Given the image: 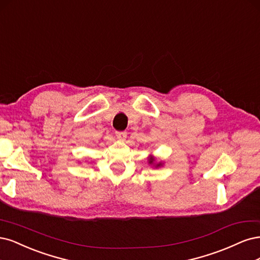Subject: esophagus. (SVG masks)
Segmentation results:
<instances>
[{
  "mask_svg": "<svg viewBox=\"0 0 260 260\" xmlns=\"http://www.w3.org/2000/svg\"><path fill=\"white\" fill-rule=\"evenodd\" d=\"M115 136L119 139H124L125 137H126V132H116Z\"/></svg>",
  "mask_w": 260,
  "mask_h": 260,
  "instance_id": "1",
  "label": "esophagus"
}]
</instances>
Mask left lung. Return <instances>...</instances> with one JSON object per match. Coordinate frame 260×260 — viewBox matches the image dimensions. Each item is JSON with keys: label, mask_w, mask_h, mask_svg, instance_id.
<instances>
[{"label": "left lung", "mask_w": 260, "mask_h": 260, "mask_svg": "<svg viewBox=\"0 0 260 260\" xmlns=\"http://www.w3.org/2000/svg\"><path fill=\"white\" fill-rule=\"evenodd\" d=\"M153 161H154V158H153V157H150V160H149V163H152ZM160 165H161V164H157L156 166H160Z\"/></svg>", "instance_id": "obj_1"}]
</instances>
